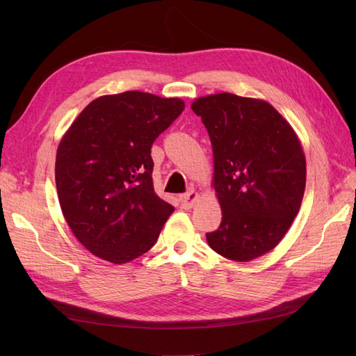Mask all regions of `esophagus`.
<instances>
[{"label":"esophagus","mask_w":356,"mask_h":356,"mask_svg":"<svg viewBox=\"0 0 356 356\" xmlns=\"http://www.w3.org/2000/svg\"><path fill=\"white\" fill-rule=\"evenodd\" d=\"M179 199H180V203H182V207L185 209H190V208H193L195 205V202H197L199 194L195 193V191H190V193L180 195Z\"/></svg>","instance_id":"esophagus-1"}]
</instances>
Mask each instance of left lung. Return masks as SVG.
Returning a JSON list of instances; mask_svg holds the SVG:
<instances>
[{
  "instance_id": "8db88e82",
  "label": "left lung",
  "mask_w": 356,
  "mask_h": 356,
  "mask_svg": "<svg viewBox=\"0 0 356 356\" xmlns=\"http://www.w3.org/2000/svg\"><path fill=\"white\" fill-rule=\"evenodd\" d=\"M191 108L213 145V188L222 208L208 245L228 260L259 259L282 241L303 200L306 157L298 136L257 97L208 95Z\"/></svg>"
}]
</instances>
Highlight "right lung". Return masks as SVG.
<instances>
[{
  "mask_svg": "<svg viewBox=\"0 0 356 356\" xmlns=\"http://www.w3.org/2000/svg\"><path fill=\"white\" fill-rule=\"evenodd\" d=\"M185 108L179 97L124 92L96 97L63 136L59 205L81 245L115 264L153 248L174 207L153 185L151 145Z\"/></svg>",
  "mask_w": 356,
  "mask_h": 356,
  "instance_id": "obj_1",
  "label": "right lung"
}]
</instances>
